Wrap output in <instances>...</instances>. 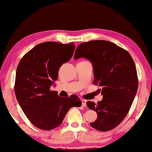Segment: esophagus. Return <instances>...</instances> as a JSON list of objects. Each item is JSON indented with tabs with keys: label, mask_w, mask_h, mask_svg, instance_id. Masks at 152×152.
<instances>
[{
	"label": "esophagus",
	"mask_w": 152,
	"mask_h": 152,
	"mask_svg": "<svg viewBox=\"0 0 152 152\" xmlns=\"http://www.w3.org/2000/svg\"><path fill=\"white\" fill-rule=\"evenodd\" d=\"M81 102H82V106H83V107H86V100L82 99H81Z\"/></svg>",
	"instance_id": "esophagus-1"
}]
</instances>
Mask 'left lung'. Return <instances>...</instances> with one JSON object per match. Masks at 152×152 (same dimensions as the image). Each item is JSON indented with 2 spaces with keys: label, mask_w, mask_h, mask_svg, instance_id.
<instances>
[{
  "label": "left lung",
  "mask_w": 152,
  "mask_h": 152,
  "mask_svg": "<svg viewBox=\"0 0 152 152\" xmlns=\"http://www.w3.org/2000/svg\"><path fill=\"white\" fill-rule=\"evenodd\" d=\"M84 57L94 66V84L102 86L103 99L89 101V109L96 111L97 118L90 123L99 131L117 126L129 113L138 90L137 71L129 53L105 40H94L79 45L74 58Z\"/></svg>",
  "instance_id": "1"
}]
</instances>
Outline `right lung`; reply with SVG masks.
I'll list each match as a JSON object with an SVG mask.
<instances>
[{"mask_svg": "<svg viewBox=\"0 0 152 152\" xmlns=\"http://www.w3.org/2000/svg\"><path fill=\"white\" fill-rule=\"evenodd\" d=\"M74 49V42L47 41L31 49L18 65L14 85L16 99L27 118L39 129H55L71 107L82 105L76 95L62 97L50 90L58 78L59 68L72 58Z\"/></svg>", "mask_w": 152, "mask_h": 152, "instance_id": "right-lung-1", "label": "right lung"}]
</instances>
